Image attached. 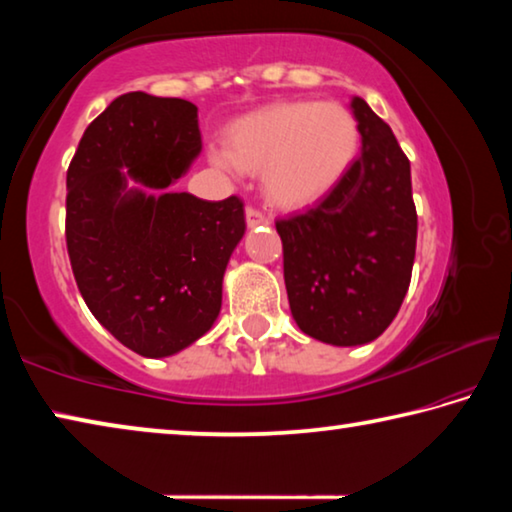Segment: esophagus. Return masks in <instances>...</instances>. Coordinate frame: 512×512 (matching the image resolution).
I'll return each instance as SVG.
<instances>
[{
  "label": "esophagus",
  "instance_id": "34e87169",
  "mask_svg": "<svg viewBox=\"0 0 512 512\" xmlns=\"http://www.w3.org/2000/svg\"><path fill=\"white\" fill-rule=\"evenodd\" d=\"M246 223L250 225V228H255V225H264V223H268V216L262 212V210H257V207H246Z\"/></svg>",
  "mask_w": 512,
  "mask_h": 512
}]
</instances>
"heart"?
I'll list each match as a JSON object with an SVG mask.
<instances>
[{"label": "heart", "instance_id": "1", "mask_svg": "<svg viewBox=\"0 0 512 512\" xmlns=\"http://www.w3.org/2000/svg\"><path fill=\"white\" fill-rule=\"evenodd\" d=\"M361 146L359 121L339 101H282L237 119L225 133L219 164L262 173L268 201L305 207L350 171Z\"/></svg>", "mask_w": 512, "mask_h": 512}]
</instances>
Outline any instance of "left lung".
<instances>
[{
  "mask_svg": "<svg viewBox=\"0 0 512 512\" xmlns=\"http://www.w3.org/2000/svg\"><path fill=\"white\" fill-rule=\"evenodd\" d=\"M363 151L345 178L307 212L275 221L291 314L311 339L375 341L409 291L418 212L411 162L391 126L352 99Z\"/></svg>",
  "mask_w": 512,
  "mask_h": 512,
  "instance_id": "left-lung-1",
  "label": "left lung"
}]
</instances>
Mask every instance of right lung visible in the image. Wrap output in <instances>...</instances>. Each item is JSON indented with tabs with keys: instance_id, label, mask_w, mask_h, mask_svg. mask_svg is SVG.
Listing matches in <instances>:
<instances>
[{
	"instance_id": "1",
	"label": "right lung",
	"mask_w": 512,
	"mask_h": 512,
	"mask_svg": "<svg viewBox=\"0 0 512 512\" xmlns=\"http://www.w3.org/2000/svg\"><path fill=\"white\" fill-rule=\"evenodd\" d=\"M198 153L194 103L128 92L85 128L67 169L74 280L94 318L142 357H169L212 327L246 230L239 196L163 194ZM126 175L147 192L126 193Z\"/></svg>"
}]
</instances>
